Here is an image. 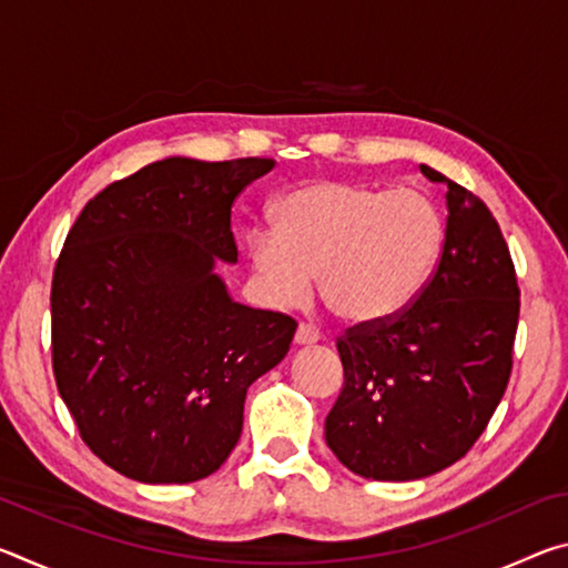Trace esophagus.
Wrapping results in <instances>:
<instances>
[{"instance_id":"obj_1","label":"esophagus","mask_w":568,"mask_h":568,"mask_svg":"<svg viewBox=\"0 0 568 568\" xmlns=\"http://www.w3.org/2000/svg\"><path fill=\"white\" fill-rule=\"evenodd\" d=\"M321 341V331L315 328L311 323H301L295 331V343L297 345H311V343H318Z\"/></svg>"}]
</instances>
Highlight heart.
Instances as JSON below:
<instances>
[{"instance_id":"b5f03b06","label":"heart","mask_w":568,"mask_h":568,"mask_svg":"<svg viewBox=\"0 0 568 568\" xmlns=\"http://www.w3.org/2000/svg\"><path fill=\"white\" fill-rule=\"evenodd\" d=\"M275 225H255L247 250L267 297L301 307L315 275L351 323H386L418 301L444 253V215L418 190L311 180L277 200Z\"/></svg>"}]
</instances>
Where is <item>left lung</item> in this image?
Segmentation results:
<instances>
[{
    "instance_id": "left-lung-1",
    "label": "left lung",
    "mask_w": 568,
    "mask_h": 568,
    "mask_svg": "<svg viewBox=\"0 0 568 568\" xmlns=\"http://www.w3.org/2000/svg\"><path fill=\"white\" fill-rule=\"evenodd\" d=\"M448 187L444 253L426 291L386 323L338 338L345 383L325 440L373 480H416L464 458L501 403L514 368L521 291L496 217L458 182Z\"/></svg>"
}]
</instances>
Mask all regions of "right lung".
I'll return each instance as SVG.
<instances>
[{
	"label": "right lung",
	"mask_w": 568,
	"mask_h": 568,
	"mask_svg": "<svg viewBox=\"0 0 568 568\" xmlns=\"http://www.w3.org/2000/svg\"><path fill=\"white\" fill-rule=\"evenodd\" d=\"M271 158H168L98 192L52 273V371L84 444L142 484H190L243 434L247 388L297 323L230 301L233 203Z\"/></svg>",
	"instance_id": "add662e5"
}]
</instances>
